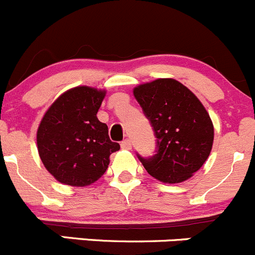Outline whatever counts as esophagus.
Segmentation results:
<instances>
[{
	"label": "esophagus",
	"instance_id": "obj_1",
	"mask_svg": "<svg viewBox=\"0 0 255 255\" xmlns=\"http://www.w3.org/2000/svg\"><path fill=\"white\" fill-rule=\"evenodd\" d=\"M122 147L125 148V150H130L131 148V141L128 138H125V140L122 141Z\"/></svg>",
	"mask_w": 255,
	"mask_h": 255
}]
</instances>
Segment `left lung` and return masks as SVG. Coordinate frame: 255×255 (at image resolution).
<instances>
[{
    "label": "left lung",
    "mask_w": 255,
    "mask_h": 255,
    "mask_svg": "<svg viewBox=\"0 0 255 255\" xmlns=\"http://www.w3.org/2000/svg\"><path fill=\"white\" fill-rule=\"evenodd\" d=\"M133 95L150 122L156 151L142 157L152 177L176 183L202 167L213 143V124L205 107L190 89L173 79H157L133 89Z\"/></svg>",
    "instance_id": "1"
}]
</instances>
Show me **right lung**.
<instances>
[{
	"mask_svg": "<svg viewBox=\"0 0 255 255\" xmlns=\"http://www.w3.org/2000/svg\"><path fill=\"white\" fill-rule=\"evenodd\" d=\"M105 93L77 87L60 95L37 131L38 152L44 167L65 185L83 187L99 180L109 156L120 148L110 140L108 127L98 120Z\"/></svg>",
	"mask_w": 255,
	"mask_h": 255,
	"instance_id": "add662e5",
	"label": "right lung"
}]
</instances>
